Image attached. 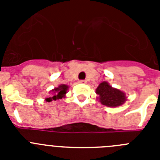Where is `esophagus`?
I'll return each instance as SVG.
<instances>
[{"label":"esophagus","instance_id":"1","mask_svg":"<svg viewBox=\"0 0 160 160\" xmlns=\"http://www.w3.org/2000/svg\"><path fill=\"white\" fill-rule=\"evenodd\" d=\"M79 83H82V84H86V83H87V81H86V80H80V81H79Z\"/></svg>","mask_w":160,"mask_h":160}]
</instances>
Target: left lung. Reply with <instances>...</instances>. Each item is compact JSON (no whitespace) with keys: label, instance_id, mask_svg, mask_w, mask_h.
I'll return each mask as SVG.
<instances>
[{"label":"left lung","instance_id":"obj_1","mask_svg":"<svg viewBox=\"0 0 160 160\" xmlns=\"http://www.w3.org/2000/svg\"><path fill=\"white\" fill-rule=\"evenodd\" d=\"M96 94L102 105L109 107H117L122 105L127 100L125 93L113 88L107 82H102L96 89Z\"/></svg>","mask_w":160,"mask_h":160}]
</instances>
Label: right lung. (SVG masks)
<instances>
[{"mask_svg":"<svg viewBox=\"0 0 160 160\" xmlns=\"http://www.w3.org/2000/svg\"><path fill=\"white\" fill-rule=\"evenodd\" d=\"M69 88L67 85L61 84L58 87H55L53 90H52L50 92L51 95L49 96L46 98V101L48 102H50L52 101H56V100L62 99V98L65 97L66 94L67 93V90Z\"/></svg>","mask_w":160,"mask_h":160,"instance_id":"1","label":"right lung"}]
</instances>
